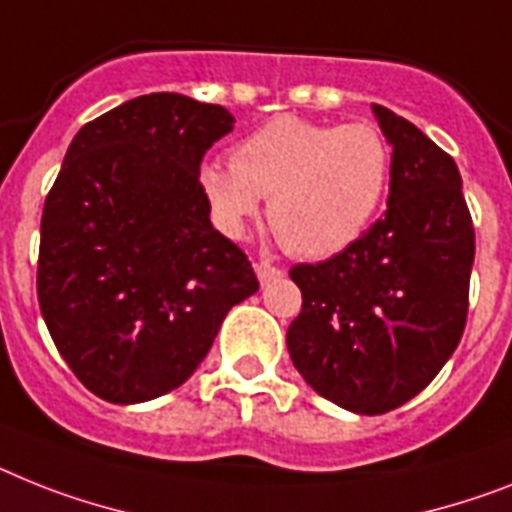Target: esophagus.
Listing matches in <instances>:
<instances>
[{"instance_id":"1","label":"esophagus","mask_w":512,"mask_h":512,"mask_svg":"<svg viewBox=\"0 0 512 512\" xmlns=\"http://www.w3.org/2000/svg\"><path fill=\"white\" fill-rule=\"evenodd\" d=\"M253 269H256V277H259L261 285H269V282L280 280V277H282L280 266L266 264V261H259V264H253Z\"/></svg>"}]
</instances>
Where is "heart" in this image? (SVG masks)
Listing matches in <instances>:
<instances>
[{"instance_id":"obj_1","label":"heart","mask_w":512,"mask_h":512,"mask_svg":"<svg viewBox=\"0 0 512 512\" xmlns=\"http://www.w3.org/2000/svg\"><path fill=\"white\" fill-rule=\"evenodd\" d=\"M392 175V149L371 122L322 125L274 117L235 146L232 164L204 162L198 188L230 238L269 198V225L298 256L345 251L374 222Z\"/></svg>"}]
</instances>
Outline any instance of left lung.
<instances>
[{
    "instance_id": "1",
    "label": "left lung",
    "mask_w": 512,
    "mask_h": 512,
    "mask_svg": "<svg viewBox=\"0 0 512 512\" xmlns=\"http://www.w3.org/2000/svg\"><path fill=\"white\" fill-rule=\"evenodd\" d=\"M371 112L392 146L387 209L342 253L290 269L303 308L287 329L301 377L358 416L416 398L453 356L476 251L453 156L387 107Z\"/></svg>"
}]
</instances>
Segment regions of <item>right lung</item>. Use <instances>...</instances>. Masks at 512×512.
I'll return each mask as SVG.
<instances>
[{"mask_svg": "<svg viewBox=\"0 0 512 512\" xmlns=\"http://www.w3.org/2000/svg\"><path fill=\"white\" fill-rule=\"evenodd\" d=\"M235 117L149 94L78 130L41 217L38 306L75 377L117 405L162 398L251 298V261L214 230L201 159Z\"/></svg>", "mask_w": 512, "mask_h": 512, "instance_id": "add662e5", "label": "right lung"}]
</instances>
